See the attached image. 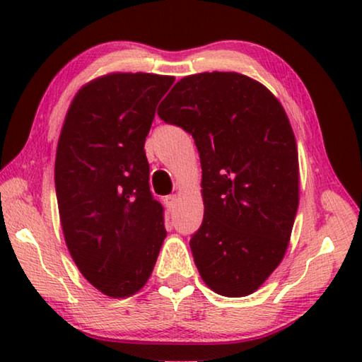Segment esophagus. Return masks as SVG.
Here are the masks:
<instances>
[{"mask_svg": "<svg viewBox=\"0 0 362 362\" xmlns=\"http://www.w3.org/2000/svg\"><path fill=\"white\" fill-rule=\"evenodd\" d=\"M177 203H179V198H177V194H169V196H166V198H164V204H166V207H169V209H174Z\"/></svg>", "mask_w": 362, "mask_h": 362, "instance_id": "34e87169", "label": "esophagus"}]
</instances>
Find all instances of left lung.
I'll return each instance as SVG.
<instances>
[{"mask_svg":"<svg viewBox=\"0 0 362 362\" xmlns=\"http://www.w3.org/2000/svg\"><path fill=\"white\" fill-rule=\"evenodd\" d=\"M194 139L203 169L204 218L189 240L211 289L246 297L283 260L298 207V153L283 105L235 71L177 83L158 108Z\"/></svg>","mask_w":362,"mask_h":362,"instance_id":"obj_1","label":"left lung"}]
</instances>
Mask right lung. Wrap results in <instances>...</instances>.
Segmentation results:
<instances>
[{
    "mask_svg": "<svg viewBox=\"0 0 362 362\" xmlns=\"http://www.w3.org/2000/svg\"><path fill=\"white\" fill-rule=\"evenodd\" d=\"M174 76L110 73L78 90L56 155L66 247L83 276L112 298L146 284L166 238L145 155L155 110Z\"/></svg>",
    "mask_w": 362,
    "mask_h": 362,
    "instance_id": "right-lung-1",
    "label": "right lung"
}]
</instances>
